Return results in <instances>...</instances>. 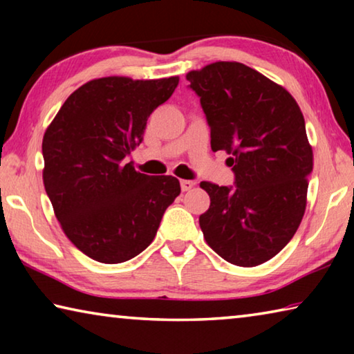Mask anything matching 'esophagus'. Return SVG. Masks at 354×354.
<instances>
[{
    "label": "esophagus",
    "instance_id": "1",
    "mask_svg": "<svg viewBox=\"0 0 354 354\" xmlns=\"http://www.w3.org/2000/svg\"><path fill=\"white\" fill-rule=\"evenodd\" d=\"M196 183L195 181H189V179H181V190L183 192H187L190 190L192 187H194Z\"/></svg>",
    "mask_w": 354,
    "mask_h": 354
}]
</instances>
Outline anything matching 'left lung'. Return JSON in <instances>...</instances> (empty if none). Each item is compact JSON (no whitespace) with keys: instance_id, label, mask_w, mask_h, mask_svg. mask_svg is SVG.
Wrapping results in <instances>:
<instances>
[{"instance_id":"1","label":"left lung","mask_w":354,"mask_h":354,"mask_svg":"<svg viewBox=\"0 0 354 354\" xmlns=\"http://www.w3.org/2000/svg\"><path fill=\"white\" fill-rule=\"evenodd\" d=\"M211 127L212 151L225 149L236 187L200 184L211 198L200 226L225 261L256 267L295 234L306 211L314 154L301 109L283 86L241 62H214L185 75Z\"/></svg>"}]
</instances>
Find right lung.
I'll list each match as a JSON object with an SVG mask.
<instances>
[{"instance_id":"1","label":"right lung","mask_w":354,"mask_h":354,"mask_svg":"<svg viewBox=\"0 0 354 354\" xmlns=\"http://www.w3.org/2000/svg\"><path fill=\"white\" fill-rule=\"evenodd\" d=\"M178 82V76L92 80L65 100L45 131L46 195L65 236L93 261L120 263L140 254L181 194L175 176H148L124 160Z\"/></svg>"}]
</instances>
